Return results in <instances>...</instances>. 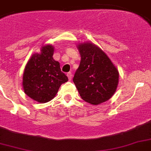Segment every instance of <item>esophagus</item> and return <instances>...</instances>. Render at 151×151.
Returning a JSON list of instances; mask_svg holds the SVG:
<instances>
[{
    "mask_svg": "<svg viewBox=\"0 0 151 151\" xmlns=\"http://www.w3.org/2000/svg\"><path fill=\"white\" fill-rule=\"evenodd\" d=\"M66 75H67V77H68L69 80L70 81L71 79H72V76H73V74H72V73H71L70 72H69V73H67V74H66Z\"/></svg>",
    "mask_w": 151,
    "mask_h": 151,
    "instance_id": "1",
    "label": "esophagus"
}]
</instances>
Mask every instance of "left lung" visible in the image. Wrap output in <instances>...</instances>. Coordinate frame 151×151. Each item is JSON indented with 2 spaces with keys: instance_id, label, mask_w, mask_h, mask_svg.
I'll return each instance as SVG.
<instances>
[{
  "instance_id": "obj_1",
  "label": "left lung",
  "mask_w": 151,
  "mask_h": 151,
  "mask_svg": "<svg viewBox=\"0 0 151 151\" xmlns=\"http://www.w3.org/2000/svg\"><path fill=\"white\" fill-rule=\"evenodd\" d=\"M81 55L73 83L85 102L99 105L113 96L119 81V72L107 55L92 42L78 45Z\"/></svg>"
}]
</instances>
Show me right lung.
I'll use <instances>...</instances> for the list:
<instances>
[{
  "instance_id": "right-lung-1",
  "label": "right lung",
  "mask_w": 151,
  "mask_h": 151,
  "mask_svg": "<svg viewBox=\"0 0 151 151\" xmlns=\"http://www.w3.org/2000/svg\"><path fill=\"white\" fill-rule=\"evenodd\" d=\"M54 46L45 45L40 52L34 53L25 66L22 88L26 94L38 103L52 100L62 84L68 78L60 69L58 61L53 59Z\"/></svg>"
}]
</instances>
